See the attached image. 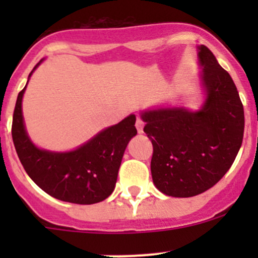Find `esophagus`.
Wrapping results in <instances>:
<instances>
[{
  "label": "esophagus",
  "mask_w": 258,
  "mask_h": 258,
  "mask_svg": "<svg viewBox=\"0 0 258 258\" xmlns=\"http://www.w3.org/2000/svg\"><path fill=\"white\" fill-rule=\"evenodd\" d=\"M144 121H142L141 118H140V117H137V119H136V128H137V132H139V134H142V132H144Z\"/></svg>",
  "instance_id": "esophagus-1"
}]
</instances>
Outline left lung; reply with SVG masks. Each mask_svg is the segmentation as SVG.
Wrapping results in <instances>:
<instances>
[{"label": "left lung", "instance_id": "obj_1", "mask_svg": "<svg viewBox=\"0 0 258 258\" xmlns=\"http://www.w3.org/2000/svg\"><path fill=\"white\" fill-rule=\"evenodd\" d=\"M199 59L207 93L201 110L141 113L153 146V183L167 196L192 197L215 186L232 166L243 140V105L230 74L206 46L199 47Z\"/></svg>", "mask_w": 258, "mask_h": 258}]
</instances>
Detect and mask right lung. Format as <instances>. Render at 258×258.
Instances as JSON below:
<instances>
[{
	"label": "right lung",
	"instance_id": "add662e5",
	"mask_svg": "<svg viewBox=\"0 0 258 258\" xmlns=\"http://www.w3.org/2000/svg\"><path fill=\"white\" fill-rule=\"evenodd\" d=\"M25 90L26 86L15 106L12 140L27 175L46 194L61 201L92 205L107 199L114 189L124 150L137 135L136 116L130 114L75 151L51 152L36 147L27 136L22 116Z\"/></svg>",
	"mask_w": 258,
	"mask_h": 258
}]
</instances>
